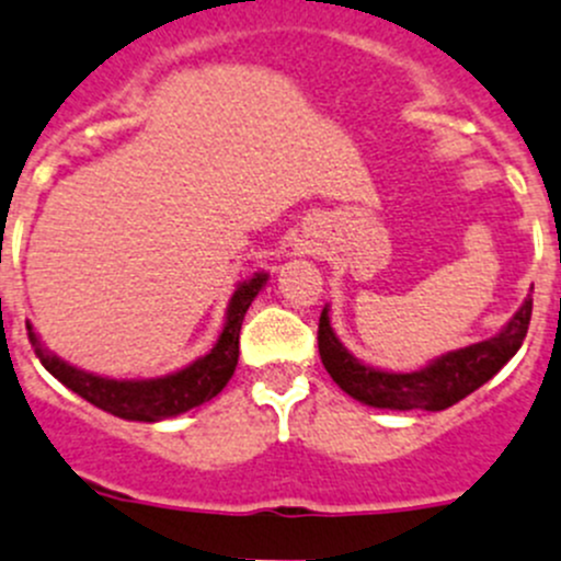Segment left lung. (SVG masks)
<instances>
[{"instance_id":"1","label":"left lung","mask_w":561,"mask_h":561,"mask_svg":"<svg viewBox=\"0 0 561 561\" xmlns=\"http://www.w3.org/2000/svg\"><path fill=\"white\" fill-rule=\"evenodd\" d=\"M529 320L531 298H526L504 331L491 340L447 353L416 373H383L356 362L342 347L331 331L329 309H323L318 323V351L336 386L364 405L389 411H444L488 383L518 353L529 331Z\"/></svg>"}]
</instances>
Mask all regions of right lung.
Returning <instances> with one entry per match:
<instances>
[{"mask_svg": "<svg viewBox=\"0 0 561 561\" xmlns=\"http://www.w3.org/2000/svg\"><path fill=\"white\" fill-rule=\"evenodd\" d=\"M265 279H268L265 274H254L249 282H241L238 290L232 293L230 307H227L225 331L219 334L216 345L210 347V353H205L203 358H197L194 364L183 367L181 373L164 375V378L114 380L84 373V369L70 367L62 358L48 353L46 347L37 342V334L32 331L30 323H26V331H30V342L32 347H35V356L41 358L43 367H46L59 383L68 386L70 391H76V394L84 397L87 402H92V405L101 408V411L112 413V416L128 419V422H161V419L178 416V413L188 411V408L214 400V397L225 389L227 380L236 373L243 314L252 307L254 296L263 290Z\"/></svg>", "mask_w": 561, "mask_h": 561, "instance_id": "1", "label": "right lung"}]
</instances>
